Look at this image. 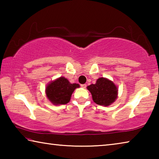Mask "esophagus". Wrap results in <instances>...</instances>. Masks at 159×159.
Wrapping results in <instances>:
<instances>
[{
	"mask_svg": "<svg viewBox=\"0 0 159 159\" xmlns=\"http://www.w3.org/2000/svg\"><path fill=\"white\" fill-rule=\"evenodd\" d=\"M80 86H81V88H85L86 86H87V85H86V84H82V85H80Z\"/></svg>",
	"mask_w": 159,
	"mask_h": 159,
	"instance_id": "esophagus-1",
	"label": "esophagus"
}]
</instances>
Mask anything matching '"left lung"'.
<instances>
[{
    "label": "left lung",
    "instance_id": "8db88e82",
    "mask_svg": "<svg viewBox=\"0 0 159 159\" xmlns=\"http://www.w3.org/2000/svg\"><path fill=\"white\" fill-rule=\"evenodd\" d=\"M87 88L91 93L93 101L99 105L109 106L117 98L116 86L105 78H99L95 84L88 85Z\"/></svg>",
    "mask_w": 159,
    "mask_h": 159
}]
</instances>
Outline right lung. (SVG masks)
Wrapping results in <instances>:
<instances>
[{"mask_svg":"<svg viewBox=\"0 0 159 159\" xmlns=\"http://www.w3.org/2000/svg\"><path fill=\"white\" fill-rule=\"evenodd\" d=\"M79 85L70 83L64 77H60L48 84L45 93L48 99L55 105L66 104L71 99L72 93Z\"/></svg>","mask_w":159,"mask_h":159,"instance_id":"1","label":"right lung"}]
</instances>
